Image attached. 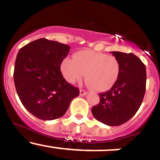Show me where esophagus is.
Instances as JSON below:
<instances>
[{
  "label": "esophagus",
  "instance_id": "obj_1",
  "mask_svg": "<svg viewBox=\"0 0 160 160\" xmlns=\"http://www.w3.org/2000/svg\"><path fill=\"white\" fill-rule=\"evenodd\" d=\"M88 94V92L84 90H80V96H85V95Z\"/></svg>",
  "mask_w": 160,
  "mask_h": 160
}]
</instances>
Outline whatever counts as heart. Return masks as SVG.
<instances>
[{"label": "heart", "mask_w": 160, "mask_h": 160, "mask_svg": "<svg viewBox=\"0 0 160 160\" xmlns=\"http://www.w3.org/2000/svg\"><path fill=\"white\" fill-rule=\"evenodd\" d=\"M60 69L69 83L80 81L86 73L88 84L97 91L104 92L116 83L121 64L115 56L87 49L77 52L72 59H64Z\"/></svg>", "instance_id": "1"}]
</instances>
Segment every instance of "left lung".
I'll use <instances>...</instances> for the list:
<instances>
[{
  "instance_id": "8db88e82",
  "label": "left lung",
  "mask_w": 160,
  "mask_h": 160,
  "mask_svg": "<svg viewBox=\"0 0 160 160\" xmlns=\"http://www.w3.org/2000/svg\"><path fill=\"white\" fill-rule=\"evenodd\" d=\"M111 52L120 62L119 77L110 90L99 93L100 103L91 111L101 123L118 126L132 118L141 106L146 92V70L133 53Z\"/></svg>"
}]
</instances>
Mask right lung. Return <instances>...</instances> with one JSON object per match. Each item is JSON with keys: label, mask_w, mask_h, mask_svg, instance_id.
<instances>
[{"label": "right lung", "mask_w": 160, "mask_h": 160, "mask_svg": "<svg viewBox=\"0 0 160 160\" xmlns=\"http://www.w3.org/2000/svg\"><path fill=\"white\" fill-rule=\"evenodd\" d=\"M70 49L58 42L38 38L18 53L14 70L16 91L24 107L38 118L54 120L62 117L80 93L60 71Z\"/></svg>", "instance_id": "1"}]
</instances>
